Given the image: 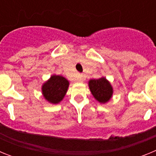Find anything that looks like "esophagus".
Segmentation results:
<instances>
[{"label": "esophagus", "instance_id": "34e87169", "mask_svg": "<svg viewBox=\"0 0 156 156\" xmlns=\"http://www.w3.org/2000/svg\"><path fill=\"white\" fill-rule=\"evenodd\" d=\"M76 80L78 82H83V80H85V75L83 74H79L78 75V77H77Z\"/></svg>", "mask_w": 156, "mask_h": 156}]
</instances>
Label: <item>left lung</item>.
I'll list each match as a JSON object with an SVG mask.
<instances>
[{
  "instance_id": "obj_1",
  "label": "left lung",
  "mask_w": 156,
  "mask_h": 156,
  "mask_svg": "<svg viewBox=\"0 0 156 156\" xmlns=\"http://www.w3.org/2000/svg\"><path fill=\"white\" fill-rule=\"evenodd\" d=\"M88 85L94 98L101 104L107 103L112 97L113 88L105 77L90 80Z\"/></svg>"
}]
</instances>
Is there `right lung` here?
Wrapping results in <instances>:
<instances>
[{
	"label": "right lung",
	"instance_id": "obj_1",
	"mask_svg": "<svg viewBox=\"0 0 156 156\" xmlns=\"http://www.w3.org/2000/svg\"><path fill=\"white\" fill-rule=\"evenodd\" d=\"M69 82L64 76L52 75L42 85V94L49 103L58 104L62 101L69 88Z\"/></svg>",
	"mask_w": 156,
	"mask_h": 156
}]
</instances>
